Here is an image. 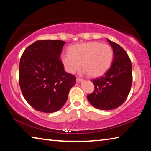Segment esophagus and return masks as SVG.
<instances>
[{
	"mask_svg": "<svg viewBox=\"0 0 151 151\" xmlns=\"http://www.w3.org/2000/svg\"><path fill=\"white\" fill-rule=\"evenodd\" d=\"M82 81H83V79H81L80 78H76V82H77L78 83H81V82H82Z\"/></svg>",
	"mask_w": 151,
	"mask_h": 151,
	"instance_id": "obj_1",
	"label": "esophagus"
}]
</instances>
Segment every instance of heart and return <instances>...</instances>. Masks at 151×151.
I'll return each instance as SVG.
<instances>
[{
    "mask_svg": "<svg viewBox=\"0 0 151 151\" xmlns=\"http://www.w3.org/2000/svg\"><path fill=\"white\" fill-rule=\"evenodd\" d=\"M68 54L61 56V63L69 74L75 73L81 67L92 78L103 75L111 66L113 50L108 45L89 42L70 46Z\"/></svg>",
    "mask_w": 151,
    "mask_h": 151,
    "instance_id": "obj_1",
    "label": "heart"
}]
</instances>
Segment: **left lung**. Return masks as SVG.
Segmentation results:
<instances>
[{"instance_id":"1","label":"left lung","mask_w":151,"mask_h":151,"mask_svg":"<svg viewBox=\"0 0 151 151\" xmlns=\"http://www.w3.org/2000/svg\"><path fill=\"white\" fill-rule=\"evenodd\" d=\"M113 50L114 58L109 69L101 77L92 80L94 91L87 99L94 108L109 111L121 105L131 91V61L123 48L107 39Z\"/></svg>"}]
</instances>
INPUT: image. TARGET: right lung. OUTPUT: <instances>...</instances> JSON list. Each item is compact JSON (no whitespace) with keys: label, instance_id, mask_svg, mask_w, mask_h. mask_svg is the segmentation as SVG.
<instances>
[{"label":"right lung","instance_id":"right-lung-1","mask_svg":"<svg viewBox=\"0 0 151 151\" xmlns=\"http://www.w3.org/2000/svg\"><path fill=\"white\" fill-rule=\"evenodd\" d=\"M65 41L37 40L29 46L20 60L19 85L32 108L51 113L67 101L76 77L66 73L60 60Z\"/></svg>","mask_w":151,"mask_h":151}]
</instances>
